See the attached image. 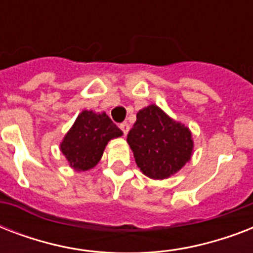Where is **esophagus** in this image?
I'll use <instances>...</instances> for the list:
<instances>
[{"label": "esophagus", "mask_w": 253, "mask_h": 253, "mask_svg": "<svg viewBox=\"0 0 253 253\" xmlns=\"http://www.w3.org/2000/svg\"><path fill=\"white\" fill-rule=\"evenodd\" d=\"M119 127H121V130L123 131V134L125 135H127V132H128V130H130V125H128L127 122L121 123V125H119Z\"/></svg>", "instance_id": "34e87169"}]
</instances>
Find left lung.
I'll return each instance as SVG.
<instances>
[{"label":"left lung","instance_id":"left-lung-1","mask_svg":"<svg viewBox=\"0 0 253 253\" xmlns=\"http://www.w3.org/2000/svg\"><path fill=\"white\" fill-rule=\"evenodd\" d=\"M136 166L146 176L164 180L177 173L193 154L192 132L156 105L138 111L127 135Z\"/></svg>","mask_w":253,"mask_h":253}]
</instances>
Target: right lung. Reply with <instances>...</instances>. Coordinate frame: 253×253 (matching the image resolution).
I'll return each instance as SVG.
<instances>
[{
	"instance_id": "1",
	"label": "right lung",
	"mask_w": 253,
	"mask_h": 253,
	"mask_svg": "<svg viewBox=\"0 0 253 253\" xmlns=\"http://www.w3.org/2000/svg\"><path fill=\"white\" fill-rule=\"evenodd\" d=\"M122 134L106 113L84 110L64 136L60 150L75 170H87L98 164L107 143Z\"/></svg>"
}]
</instances>
